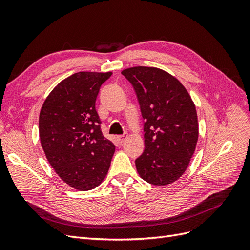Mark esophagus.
Listing matches in <instances>:
<instances>
[{
	"mask_svg": "<svg viewBox=\"0 0 250 250\" xmlns=\"http://www.w3.org/2000/svg\"><path fill=\"white\" fill-rule=\"evenodd\" d=\"M127 139V134H120V135H118V141H119V143H123L125 140Z\"/></svg>",
	"mask_w": 250,
	"mask_h": 250,
	"instance_id": "34e87169",
	"label": "esophagus"
}]
</instances>
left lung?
<instances>
[{
    "mask_svg": "<svg viewBox=\"0 0 250 250\" xmlns=\"http://www.w3.org/2000/svg\"><path fill=\"white\" fill-rule=\"evenodd\" d=\"M137 95L144 119V152L135 160L140 176L166 186L185 173L198 140L196 107L185 86L157 67L122 72Z\"/></svg>",
    "mask_w": 250,
    "mask_h": 250,
    "instance_id": "8db88e82",
    "label": "left lung"
}]
</instances>
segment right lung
I'll return each instance as SVG.
<instances>
[{
    "label": "right lung",
    "instance_id": "1",
    "mask_svg": "<svg viewBox=\"0 0 250 250\" xmlns=\"http://www.w3.org/2000/svg\"><path fill=\"white\" fill-rule=\"evenodd\" d=\"M111 75H71L52 90L40 113V138L47 160L59 177L76 190L99 186L115 153V145L101 131L96 110L100 87Z\"/></svg>",
    "mask_w": 250,
    "mask_h": 250
}]
</instances>
